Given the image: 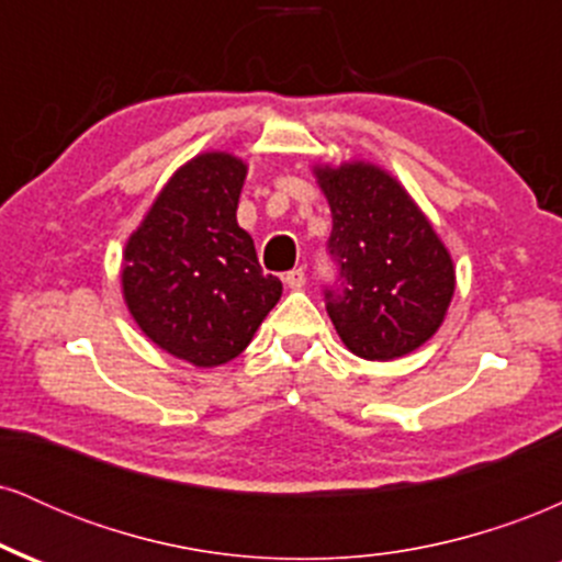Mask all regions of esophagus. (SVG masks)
Here are the masks:
<instances>
[{"label":"esophagus","instance_id":"obj_1","mask_svg":"<svg viewBox=\"0 0 562 562\" xmlns=\"http://www.w3.org/2000/svg\"><path fill=\"white\" fill-rule=\"evenodd\" d=\"M285 285L288 288H303V285H306V269H303V267L290 269V272L285 274Z\"/></svg>","mask_w":562,"mask_h":562}]
</instances>
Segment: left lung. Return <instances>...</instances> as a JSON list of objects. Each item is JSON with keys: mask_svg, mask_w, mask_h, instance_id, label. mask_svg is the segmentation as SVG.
I'll list each match as a JSON object with an SVG mask.
<instances>
[{"mask_svg": "<svg viewBox=\"0 0 562 562\" xmlns=\"http://www.w3.org/2000/svg\"><path fill=\"white\" fill-rule=\"evenodd\" d=\"M314 173L333 214L327 254L338 285L325 288V303L340 340L370 362L415 351L454 295L449 250L389 171L353 160Z\"/></svg>", "mask_w": 562, "mask_h": 562, "instance_id": "obj_1", "label": "left lung"}]
</instances>
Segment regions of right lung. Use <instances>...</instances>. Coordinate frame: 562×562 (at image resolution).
<instances>
[{
	"instance_id": "right-lung-1",
	"label": "right lung",
	"mask_w": 562,
	"mask_h": 562,
	"mask_svg": "<svg viewBox=\"0 0 562 562\" xmlns=\"http://www.w3.org/2000/svg\"><path fill=\"white\" fill-rule=\"evenodd\" d=\"M248 166L203 153L160 190L128 237L121 285L139 330L195 367L235 359L282 295L237 224Z\"/></svg>"
}]
</instances>
